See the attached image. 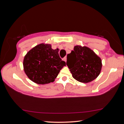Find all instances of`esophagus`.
<instances>
[{"mask_svg": "<svg viewBox=\"0 0 124 124\" xmlns=\"http://www.w3.org/2000/svg\"><path fill=\"white\" fill-rule=\"evenodd\" d=\"M63 60L65 62H67V57H64V58H63Z\"/></svg>", "mask_w": 124, "mask_h": 124, "instance_id": "obj_1", "label": "esophagus"}]
</instances>
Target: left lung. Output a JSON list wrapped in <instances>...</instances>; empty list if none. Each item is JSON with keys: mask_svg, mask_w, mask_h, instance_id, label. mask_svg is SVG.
<instances>
[{"mask_svg": "<svg viewBox=\"0 0 124 124\" xmlns=\"http://www.w3.org/2000/svg\"><path fill=\"white\" fill-rule=\"evenodd\" d=\"M67 65L72 77L79 82L87 83L95 79L101 70L100 57L86 46L77 45L67 54Z\"/></svg>", "mask_w": 124, "mask_h": 124, "instance_id": "1", "label": "left lung"}]
</instances>
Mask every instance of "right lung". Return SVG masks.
Returning <instances> with one entry per match:
<instances>
[{
	"label": "right lung",
	"instance_id": "1",
	"mask_svg": "<svg viewBox=\"0 0 124 124\" xmlns=\"http://www.w3.org/2000/svg\"><path fill=\"white\" fill-rule=\"evenodd\" d=\"M66 64L60 57L58 49L54 50L51 45L43 43L29 50L23 63L27 77L38 84L54 82Z\"/></svg>",
	"mask_w": 124,
	"mask_h": 124
}]
</instances>
